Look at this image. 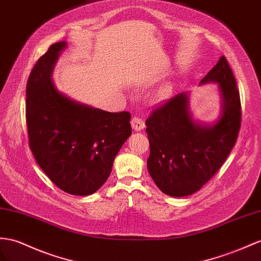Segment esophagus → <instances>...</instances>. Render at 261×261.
I'll return each instance as SVG.
<instances>
[{"instance_id": "obj_1", "label": "esophagus", "mask_w": 261, "mask_h": 261, "mask_svg": "<svg viewBox=\"0 0 261 261\" xmlns=\"http://www.w3.org/2000/svg\"><path fill=\"white\" fill-rule=\"evenodd\" d=\"M131 126H132L133 130L141 131L142 129H144V126H145L143 119L139 118V117H133L132 120H131Z\"/></svg>"}]
</instances>
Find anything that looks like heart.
I'll use <instances>...</instances> for the list:
<instances>
[{
  "label": "heart",
  "mask_w": 261,
  "mask_h": 261,
  "mask_svg": "<svg viewBox=\"0 0 261 261\" xmlns=\"http://www.w3.org/2000/svg\"><path fill=\"white\" fill-rule=\"evenodd\" d=\"M166 92H168V89H166V88H164V89H162V90H160L159 93H158V97H160V98L164 97V96L166 95Z\"/></svg>",
  "instance_id": "heart-1"
}]
</instances>
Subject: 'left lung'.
I'll return each instance as SVG.
<instances>
[{
  "label": "left lung",
  "mask_w": 261,
  "mask_h": 261,
  "mask_svg": "<svg viewBox=\"0 0 261 261\" xmlns=\"http://www.w3.org/2000/svg\"><path fill=\"white\" fill-rule=\"evenodd\" d=\"M217 84L220 116L204 124L193 118L189 92H181L146 119L150 142L148 170L164 194L183 197L203 188L220 169L235 145L242 121L236 80L222 56L199 85Z\"/></svg>",
  "instance_id": "1"
}]
</instances>
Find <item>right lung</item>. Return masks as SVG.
<instances>
[{
    "label": "right lung",
    "instance_id": "1",
    "mask_svg": "<svg viewBox=\"0 0 261 261\" xmlns=\"http://www.w3.org/2000/svg\"><path fill=\"white\" fill-rule=\"evenodd\" d=\"M65 41L38 59L26 86L30 148L50 181L71 195L97 192L131 136L129 112H108L80 103L56 89L53 71Z\"/></svg>",
    "mask_w": 261,
    "mask_h": 261
}]
</instances>
